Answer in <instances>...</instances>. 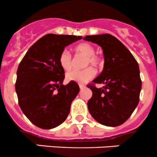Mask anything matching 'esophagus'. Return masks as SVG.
<instances>
[{"label": "esophagus", "mask_w": 157, "mask_h": 157, "mask_svg": "<svg viewBox=\"0 0 157 157\" xmlns=\"http://www.w3.org/2000/svg\"><path fill=\"white\" fill-rule=\"evenodd\" d=\"M79 88H80V89H83V88H85V85H82V84H79Z\"/></svg>", "instance_id": "1"}]
</instances>
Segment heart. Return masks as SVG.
Wrapping results in <instances>:
<instances>
[{
	"instance_id": "b5f03b06",
	"label": "heart",
	"mask_w": 157,
	"mask_h": 157,
	"mask_svg": "<svg viewBox=\"0 0 157 157\" xmlns=\"http://www.w3.org/2000/svg\"><path fill=\"white\" fill-rule=\"evenodd\" d=\"M75 51L77 53H80L87 57V59L85 60V66L91 64L93 66H100L101 63L100 58L94 55L95 50H94V47L89 43H82L77 45L75 47ZM59 64L61 67L66 71H69L72 69V57L67 51H63L60 54ZM95 74L96 72L94 68L88 67L83 70H74L68 72L66 75V78L71 82L85 83V82H88L90 79L94 78Z\"/></svg>"
}]
</instances>
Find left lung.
<instances>
[{
    "mask_svg": "<svg viewBox=\"0 0 157 157\" xmlns=\"http://www.w3.org/2000/svg\"><path fill=\"white\" fill-rule=\"evenodd\" d=\"M83 39L101 46L105 58L101 73L93 80L105 86H87L92 91L88 111L101 124L119 126L131 117L139 103L142 86L139 65L128 48L111 34L86 36Z\"/></svg>",
    "mask_w": 157,
    "mask_h": 157,
    "instance_id": "8db88e82",
    "label": "left lung"
}]
</instances>
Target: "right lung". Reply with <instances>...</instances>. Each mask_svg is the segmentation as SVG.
Returning a JSON list of instances; mask_svg holds the SVG:
<instances>
[{"mask_svg":"<svg viewBox=\"0 0 157 157\" xmlns=\"http://www.w3.org/2000/svg\"><path fill=\"white\" fill-rule=\"evenodd\" d=\"M81 36L49 33L37 40L18 66L15 89L21 110L38 128L52 129L66 121L79 92L75 82L63 85L65 71L59 64L65 47Z\"/></svg>","mask_w":157,"mask_h":157,"instance_id":"obj_1","label":"right lung"}]
</instances>
